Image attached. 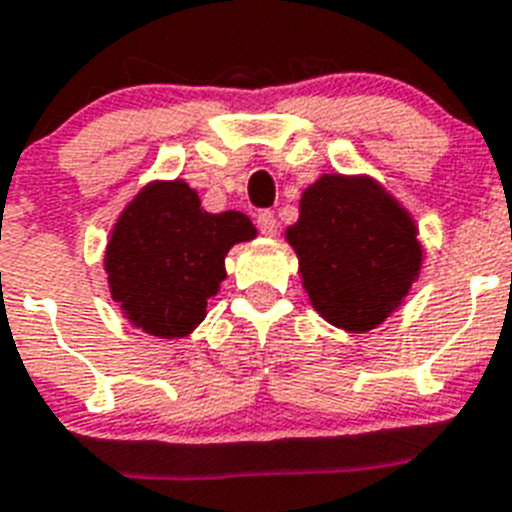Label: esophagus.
Instances as JSON below:
<instances>
[{
    "label": "esophagus",
    "mask_w": 512,
    "mask_h": 512,
    "mask_svg": "<svg viewBox=\"0 0 512 512\" xmlns=\"http://www.w3.org/2000/svg\"><path fill=\"white\" fill-rule=\"evenodd\" d=\"M255 224H257V229H260L262 234H268V237H273L275 231H278V221H275L273 211H257Z\"/></svg>",
    "instance_id": "obj_1"
}]
</instances>
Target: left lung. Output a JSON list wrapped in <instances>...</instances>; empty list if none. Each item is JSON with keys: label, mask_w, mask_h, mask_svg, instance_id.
Wrapping results in <instances>:
<instances>
[{"label": "left lung", "mask_w": 512, "mask_h": 512, "mask_svg": "<svg viewBox=\"0 0 512 512\" xmlns=\"http://www.w3.org/2000/svg\"><path fill=\"white\" fill-rule=\"evenodd\" d=\"M311 306L335 327L368 332L410 293L422 244L410 211L368 175H322L286 229Z\"/></svg>", "instance_id": "obj_1"}]
</instances>
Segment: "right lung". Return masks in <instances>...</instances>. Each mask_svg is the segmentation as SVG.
I'll return each mask as SVG.
<instances>
[{
	"instance_id": "add662e5",
	"label": "right lung",
	"mask_w": 512,
	"mask_h": 512,
	"mask_svg": "<svg viewBox=\"0 0 512 512\" xmlns=\"http://www.w3.org/2000/svg\"><path fill=\"white\" fill-rule=\"evenodd\" d=\"M255 234L244 213L203 211L185 180L149 182L110 231V296L128 322L149 335H190L226 278V252Z\"/></svg>"
}]
</instances>
